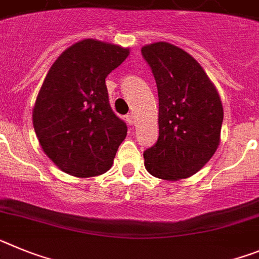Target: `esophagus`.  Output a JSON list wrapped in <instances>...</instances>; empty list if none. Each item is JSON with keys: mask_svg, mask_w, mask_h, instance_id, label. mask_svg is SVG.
<instances>
[{"mask_svg": "<svg viewBox=\"0 0 259 259\" xmlns=\"http://www.w3.org/2000/svg\"><path fill=\"white\" fill-rule=\"evenodd\" d=\"M126 121L129 122V125H134V123H136V116L133 113H129L126 116Z\"/></svg>", "mask_w": 259, "mask_h": 259, "instance_id": "esophagus-1", "label": "esophagus"}]
</instances>
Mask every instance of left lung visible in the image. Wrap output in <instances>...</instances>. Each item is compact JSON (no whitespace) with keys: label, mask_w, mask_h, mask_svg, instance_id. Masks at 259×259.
I'll return each instance as SVG.
<instances>
[{"label":"left lung","mask_w":259,"mask_h":259,"mask_svg":"<svg viewBox=\"0 0 259 259\" xmlns=\"http://www.w3.org/2000/svg\"><path fill=\"white\" fill-rule=\"evenodd\" d=\"M142 56L159 95V138L143 152L146 169L169 181L193 176L220 142L223 105L217 87L197 60L169 42L145 46Z\"/></svg>","instance_id":"8db88e82"}]
</instances>
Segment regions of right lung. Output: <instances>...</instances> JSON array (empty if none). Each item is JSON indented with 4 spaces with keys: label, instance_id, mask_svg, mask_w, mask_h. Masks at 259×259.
Wrapping results in <instances>:
<instances>
[{
    "label": "right lung",
    "instance_id": "1",
    "mask_svg": "<svg viewBox=\"0 0 259 259\" xmlns=\"http://www.w3.org/2000/svg\"><path fill=\"white\" fill-rule=\"evenodd\" d=\"M129 53V48L84 39L49 69L32 122L42 151L65 173L92 177L112 167L127 126L112 111L105 78Z\"/></svg>",
    "mask_w": 259,
    "mask_h": 259
}]
</instances>
